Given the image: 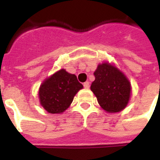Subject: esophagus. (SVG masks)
I'll use <instances>...</instances> for the list:
<instances>
[{
    "instance_id": "esophagus-1",
    "label": "esophagus",
    "mask_w": 160,
    "mask_h": 160,
    "mask_svg": "<svg viewBox=\"0 0 160 160\" xmlns=\"http://www.w3.org/2000/svg\"><path fill=\"white\" fill-rule=\"evenodd\" d=\"M84 87H85L86 89H88V88L90 87V82H89V81H86V82L84 83Z\"/></svg>"
}]
</instances>
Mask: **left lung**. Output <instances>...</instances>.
Returning a JSON list of instances; mask_svg holds the SVG:
<instances>
[{
    "instance_id": "1",
    "label": "left lung",
    "mask_w": 160,
    "mask_h": 160,
    "mask_svg": "<svg viewBox=\"0 0 160 160\" xmlns=\"http://www.w3.org/2000/svg\"><path fill=\"white\" fill-rule=\"evenodd\" d=\"M95 80L91 85L101 108L108 113L124 110L129 102L131 84L127 76L117 67L104 62L94 72Z\"/></svg>"
}]
</instances>
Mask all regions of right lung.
I'll use <instances>...</instances> for the list:
<instances>
[{"instance_id":"1","label":"right lung","mask_w":160,"mask_h":160,"mask_svg":"<svg viewBox=\"0 0 160 160\" xmlns=\"http://www.w3.org/2000/svg\"><path fill=\"white\" fill-rule=\"evenodd\" d=\"M83 88L75 74L58 70L42 81L38 90L40 104L48 113L62 114L72 104L76 93Z\"/></svg>"}]
</instances>
